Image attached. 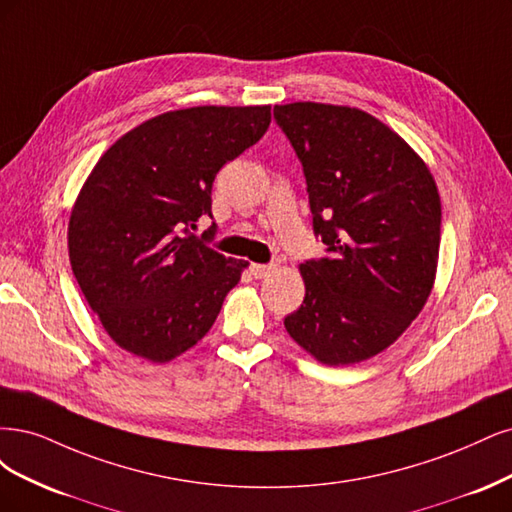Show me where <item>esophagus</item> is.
I'll use <instances>...</instances> for the list:
<instances>
[{"label":"esophagus","instance_id":"esophagus-1","mask_svg":"<svg viewBox=\"0 0 512 512\" xmlns=\"http://www.w3.org/2000/svg\"><path fill=\"white\" fill-rule=\"evenodd\" d=\"M274 270H276V263H253V266H251V274L255 278H266Z\"/></svg>","mask_w":512,"mask_h":512}]
</instances>
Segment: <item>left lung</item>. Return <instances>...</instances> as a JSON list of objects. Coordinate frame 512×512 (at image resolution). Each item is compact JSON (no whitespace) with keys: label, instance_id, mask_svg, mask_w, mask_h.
<instances>
[{"label":"left lung","instance_id":"obj_1","mask_svg":"<svg viewBox=\"0 0 512 512\" xmlns=\"http://www.w3.org/2000/svg\"><path fill=\"white\" fill-rule=\"evenodd\" d=\"M306 176L325 257L300 266L306 295L289 336L327 366L385 351L425 306L440 249V195L423 159L372 114L274 106Z\"/></svg>","mask_w":512,"mask_h":512}]
</instances>
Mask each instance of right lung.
I'll use <instances>...</instances> for the list:
<instances>
[{"instance_id": "add662e5", "label": "right lung", "mask_w": 512, "mask_h": 512, "mask_svg": "<svg viewBox=\"0 0 512 512\" xmlns=\"http://www.w3.org/2000/svg\"><path fill=\"white\" fill-rule=\"evenodd\" d=\"M270 106H195L148 119L95 163L68 225L72 272L121 349L163 364L202 340L246 261L197 238L212 183L259 142Z\"/></svg>"}]
</instances>
